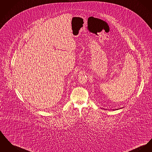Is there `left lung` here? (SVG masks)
Wrapping results in <instances>:
<instances>
[{"label":"left lung","mask_w":152,"mask_h":152,"mask_svg":"<svg viewBox=\"0 0 152 152\" xmlns=\"http://www.w3.org/2000/svg\"><path fill=\"white\" fill-rule=\"evenodd\" d=\"M117 110H118V109H117Z\"/></svg>","instance_id":"1"}]
</instances>
